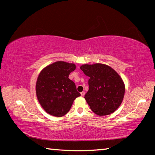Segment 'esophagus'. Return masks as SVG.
<instances>
[{
	"label": "esophagus",
	"mask_w": 155,
	"mask_h": 155,
	"mask_svg": "<svg viewBox=\"0 0 155 155\" xmlns=\"http://www.w3.org/2000/svg\"><path fill=\"white\" fill-rule=\"evenodd\" d=\"M85 91H82V92H81V96H84V95H85Z\"/></svg>",
	"instance_id": "obj_1"
}]
</instances>
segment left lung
Here are the masks:
<instances>
[{
    "mask_svg": "<svg viewBox=\"0 0 155 155\" xmlns=\"http://www.w3.org/2000/svg\"><path fill=\"white\" fill-rule=\"evenodd\" d=\"M88 80L85 99L92 111L104 116L114 113L121 104L125 92L121 77L109 65L96 64L81 66Z\"/></svg>",
    "mask_w": 155,
    "mask_h": 155,
    "instance_id": "8db88e82",
    "label": "left lung"
}]
</instances>
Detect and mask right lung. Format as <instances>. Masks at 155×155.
Instances as JSON below:
<instances>
[{
  "mask_svg": "<svg viewBox=\"0 0 155 155\" xmlns=\"http://www.w3.org/2000/svg\"><path fill=\"white\" fill-rule=\"evenodd\" d=\"M76 69L74 64L57 61L41 70L36 83V94L41 106L50 115L64 116L81 96L68 77Z\"/></svg>",
  "mask_w": 155,
  "mask_h": 155,
  "instance_id": "right-lung-1",
  "label": "right lung"
}]
</instances>
